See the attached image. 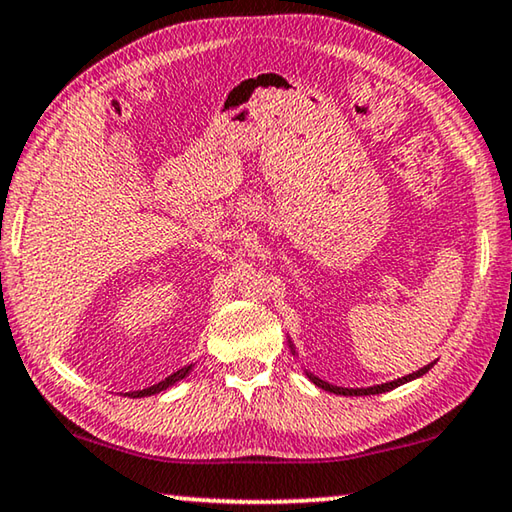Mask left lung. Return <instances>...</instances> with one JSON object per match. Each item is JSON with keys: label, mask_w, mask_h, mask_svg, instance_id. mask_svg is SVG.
<instances>
[{"label": "left lung", "mask_w": 512, "mask_h": 512, "mask_svg": "<svg viewBox=\"0 0 512 512\" xmlns=\"http://www.w3.org/2000/svg\"><path fill=\"white\" fill-rule=\"evenodd\" d=\"M294 353H296V351H294ZM433 364H435V362L426 364L424 369H419V371H415V373H410V376L396 378V380H392V383L373 385V387H360V389H348V387H337V385H330V383H326V380L316 378L314 373H307V378H310L316 387L326 389V392H332V394H342V396H369V394H383V392H389V389L399 387V385H403V383H410V380H415V378H419V376H424V373H426L428 369H433Z\"/></svg>", "instance_id": "left-lung-1"}]
</instances>
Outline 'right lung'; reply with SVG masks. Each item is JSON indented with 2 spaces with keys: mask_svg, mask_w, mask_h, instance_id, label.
<instances>
[{
  "mask_svg": "<svg viewBox=\"0 0 512 512\" xmlns=\"http://www.w3.org/2000/svg\"><path fill=\"white\" fill-rule=\"evenodd\" d=\"M189 371H191V364L189 367H184V369H180V371H175V373H170L168 378H164L161 380V383H157V385H152V387H148V389H139V392H132L129 396H132V399H141V396H150V394H159V392H164L166 387H170V385H175L177 380H182V378H186L189 376Z\"/></svg>",
  "mask_w": 512,
  "mask_h": 512,
  "instance_id": "obj_1",
  "label": "right lung"
}]
</instances>
